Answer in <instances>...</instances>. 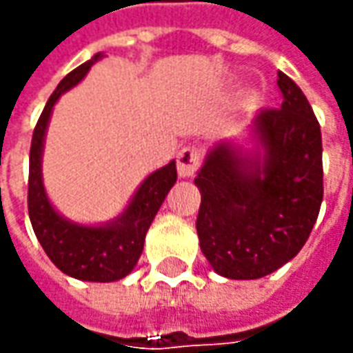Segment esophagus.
<instances>
[{"label": "esophagus", "instance_id": "1", "mask_svg": "<svg viewBox=\"0 0 353 353\" xmlns=\"http://www.w3.org/2000/svg\"><path fill=\"white\" fill-rule=\"evenodd\" d=\"M200 161H201V155L198 148H194V145H186V148H182L181 152H179V157H176V169H179V174H181L182 179H188V176H192L194 172L198 171Z\"/></svg>", "mask_w": 353, "mask_h": 353}]
</instances>
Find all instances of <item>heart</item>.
I'll list each match as a JSON object with an SVG mask.
<instances>
[{
    "mask_svg": "<svg viewBox=\"0 0 353 353\" xmlns=\"http://www.w3.org/2000/svg\"><path fill=\"white\" fill-rule=\"evenodd\" d=\"M250 103H252V105H254V103H255V98H252V99H250Z\"/></svg>",
    "mask_w": 353,
    "mask_h": 353,
    "instance_id": "b5f03b06",
    "label": "heart"
}]
</instances>
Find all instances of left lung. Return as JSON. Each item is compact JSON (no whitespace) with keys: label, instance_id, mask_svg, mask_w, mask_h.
<instances>
[{"label":"left lung","instance_id":"obj_1","mask_svg":"<svg viewBox=\"0 0 353 353\" xmlns=\"http://www.w3.org/2000/svg\"><path fill=\"white\" fill-rule=\"evenodd\" d=\"M283 103L261 109L244 142L219 140L194 179L200 248L234 281L274 273L302 250L323 201L321 126L292 79L279 72Z\"/></svg>","mask_w":353,"mask_h":353}]
</instances>
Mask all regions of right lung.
<instances>
[{"label": "right lung", "mask_w": 353, "mask_h": 353, "mask_svg": "<svg viewBox=\"0 0 353 353\" xmlns=\"http://www.w3.org/2000/svg\"><path fill=\"white\" fill-rule=\"evenodd\" d=\"M101 57L103 53H96L92 59L70 70L51 94L38 119L30 145L28 215L38 242L59 271L88 283H115L132 273L138 263L144 250L145 232L176 182V163L172 159L165 167L148 174L125 211L107 223H74L53 208L43 188L42 176L43 142L53 105L65 92L74 88L88 74L90 67Z\"/></svg>", "instance_id": "obj_1"}]
</instances>
